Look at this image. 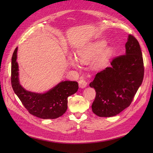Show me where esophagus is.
Listing matches in <instances>:
<instances>
[{"label":"esophagus","instance_id":"esophagus-1","mask_svg":"<svg viewBox=\"0 0 153 153\" xmlns=\"http://www.w3.org/2000/svg\"><path fill=\"white\" fill-rule=\"evenodd\" d=\"M78 84H79V86L81 88H85L87 85V82L83 79V78H81V79L78 82Z\"/></svg>","mask_w":153,"mask_h":153}]
</instances>
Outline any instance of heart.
<instances>
[{
	"label": "heart",
	"mask_w": 153,
	"mask_h": 153,
	"mask_svg": "<svg viewBox=\"0 0 153 153\" xmlns=\"http://www.w3.org/2000/svg\"><path fill=\"white\" fill-rule=\"evenodd\" d=\"M106 46V43L103 41H96L87 45L84 47L80 48L77 52V58L82 63H89L91 62L102 52ZM111 52L110 48H107L104 50L100 62H103L109 56ZM71 64L74 66H76V62L75 60H71Z\"/></svg>",
	"instance_id": "obj_1"
}]
</instances>
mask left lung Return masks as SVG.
Returning <instances> with one entry per match:
<instances>
[{
	"label": "left lung",
	"instance_id": "8db88e82",
	"mask_svg": "<svg viewBox=\"0 0 153 153\" xmlns=\"http://www.w3.org/2000/svg\"><path fill=\"white\" fill-rule=\"evenodd\" d=\"M125 47V54L114 58L111 67L97 73L89 84L96 91L92 110L99 117H112L128 107L142 83L144 67L139 43L129 34Z\"/></svg>",
	"mask_w": 153,
	"mask_h": 153
}]
</instances>
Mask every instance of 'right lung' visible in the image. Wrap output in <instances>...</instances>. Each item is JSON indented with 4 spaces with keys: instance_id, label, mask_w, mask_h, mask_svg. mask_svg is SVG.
Returning a JSON list of instances; mask_svg holds the SVG:
<instances>
[{
    "instance_id": "add662e5",
    "label": "right lung",
    "mask_w": 153,
    "mask_h": 153,
    "mask_svg": "<svg viewBox=\"0 0 153 153\" xmlns=\"http://www.w3.org/2000/svg\"><path fill=\"white\" fill-rule=\"evenodd\" d=\"M17 49L14 51L11 59V81L15 93L27 111L34 116L44 119L62 116L68 108V98L78 91V82L62 81L44 94L26 91L18 79Z\"/></svg>"
}]
</instances>
